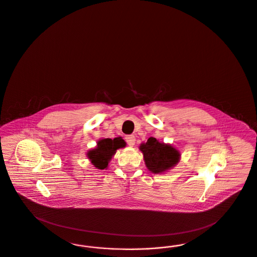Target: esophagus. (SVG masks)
I'll list each match as a JSON object with an SVG mask.
<instances>
[{"label":"esophagus","mask_w":257,"mask_h":257,"mask_svg":"<svg viewBox=\"0 0 257 257\" xmlns=\"http://www.w3.org/2000/svg\"><path fill=\"white\" fill-rule=\"evenodd\" d=\"M126 142H127V144H128V146L129 147H134L135 143H136V138H135V136L133 135H129V136H126Z\"/></svg>","instance_id":"esophagus-1"}]
</instances>
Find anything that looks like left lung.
Here are the masks:
<instances>
[{
  "label": "left lung",
  "instance_id": "8db88e82",
  "mask_svg": "<svg viewBox=\"0 0 257 257\" xmlns=\"http://www.w3.org/2000/svg\"><path fill=\"white\" fill-rule=\"evenodd\" d=\"M139 148L144 155L147 170L154 174H162L173 169L181 158L180 151L176 147L161 143L153 137L149 138L147 143L141 144Z\"/></svg>",
  "mask_w": 257,
  "mask_h": 257
}]
</instances>
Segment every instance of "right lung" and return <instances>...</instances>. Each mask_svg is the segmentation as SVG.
<instances>
[{
	"mask_svg": "<svg viewBox=\"0 0 257 257\" xmlns=\"http://www.w3.org/2000/svg\"><path fill=\"white\" fill-rule=\"evenodd\" d=\"M126 147V143L121 137L111 139H101L96 147L86 152L87 159L98 170L108 169L109 163L116 153L117 149Z\"/></svg>",
	"mask_w": 257,
	"mask_h": 257,
	"instance_id": "1",
	"label": "right lung"
}]
</instances>
